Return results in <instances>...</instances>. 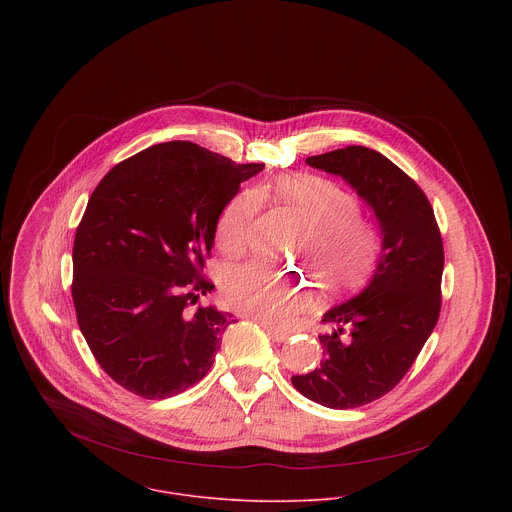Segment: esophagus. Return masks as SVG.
Masks as SVG:
<instances>
[{
    "label": "esophagus",
    "mask_w": 512,
    "mask_h": 512,
    "mask_svg": "<svg viewBox=\"0 0 512 512\" xmlns=\"http://www.w3.org/2000/svg\"><path fill=\"white\" fill-rule=\"evenodd\" d=\"M262 327L266 329V333L274 339V341H278V343H284L288 337H290V333L288 331H282V329H274V327H270V325H264L262 323Z\"/></svg>",
    "instance_id": "obj_1"
}]
</instances>
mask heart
Returning <instances> with one entry per match:
<instances>
[{
  "label": "heart",
  "mask_w": 512,
  "mask_h": 512,
  "mask_svg": "<svg viewBox=\"0 0 512 512\" xmlns=\"http://www.w3.org/2000/svg\"><path fill=\"white\" fill-rule=\"evenodd\" d=\"M262 195L307 224L295 256L309 266L325 292H351L370 278L380 258L378 230L359 217L361 207L353 193L311 173L284 175L260 191L236 193L220 211L215 230L224 256L240 258L250 250ZM222 299L230 309L264 325L284 327L311 305V290L268 266L246 264L224 276Z\"/></svg>",
  "instance_id": "obj_1"
}]
</instances>
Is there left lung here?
I'll return each instance as SVG.
<instances>
[{
	"label": "left lung",
	"instance_id": "obj_1",
	"mask_svg": "<svg viewBox=\"0 0 512 512\" xmlns=\"http://www.w3.org/2000/svg\"><path fill=\"white\" fill-rule=\"evenodd\" d=\"M343 177L374 211L382 254L370 284L323 315V361L292 384L309 400L349 410L388 394L414 365L438 323L443 242L434 209L398 165L363 146L305 159Z\"/></svg>",
	"mask_w": 512,
	"mask_h": 512
}]
</instances>
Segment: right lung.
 Here are the masks:
<instances>
[{
	"label": "right lung",
	"mask_w": 512,
	"mask_h": 512,
	"mask_svg": "<svg viewBox=\"0 0 512 512\" xmlns=\"http://www.w3.org/2000/svg\"><path fill=\"white\" fill-rule=\"evenodd\" d=\"M264 163H236L191 142H167L114 165L88 199L73 246L74 311L102 370L159 400L215 363L236 319L197 305L217 220Z\"/></svg>",
	"instance_id": "obj_1"
}]
</instances>
